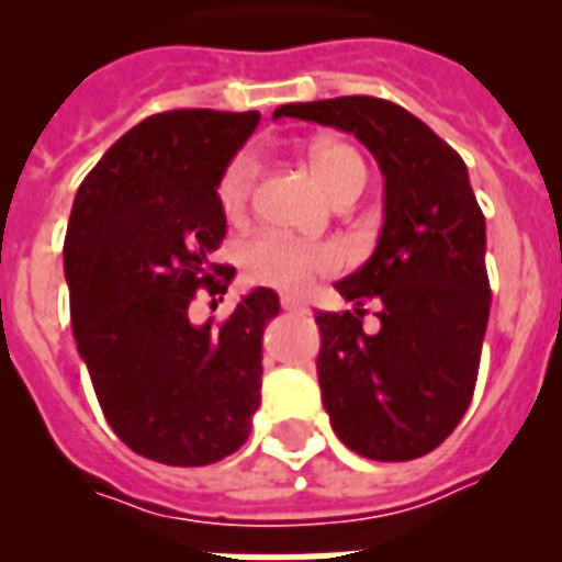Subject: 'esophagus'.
Segmentation results:
<instances>
[{
  "label": "esophagus",
  "mask_w": 562,
  "mask_h": 562,
  "mask_svg": "<svg viewBox=\"0 0 562 562\" xmlns=\"http://www.w3.org/2000/svg\"><path fill=\"white\" fill-rule=\"evenodd\" d=\"M282 308H285V312H306V303H303V300L300 297H291V294H282Z\"/></svg>",
  "instance_id": "34e87169"
}]
</instances>
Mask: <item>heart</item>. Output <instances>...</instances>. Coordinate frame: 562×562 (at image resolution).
<instances>
[{"label": "heart", "mask_w": 562, "mask_h": 562, "mask_svg": "<svg viewBox=\"0 0 562 562\" xmlns=\"http://www.w3.org/2000/svg\"><path fill=\"white\" fill-rule=\"evenodd\" d=\"M308 162L329 198L344 189L359 187L368 175L359 154L341 143L315 145L308 154ZM256 169H259V162H256L254 151H241L227 162V169L221 171L218 203L227 215H238L247 206L250 192H254ZM335 265H338V254L329 245H308V241L277 236V233L254 238L245 250L247 273L256 282L282 291H303L317 273L333 271Z\"/></svg>", "instance_id": "1"}]
</instances>
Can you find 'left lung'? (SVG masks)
Masks as SVG:
<instances>
[{
  "label": "left lung",
  "mask_w": 562,
  "mask_h": 562,
  "mask_svg": "<svg viewBox=\"0 0 562 562\" xmlns=\"http://www.w3.org/2000/svg\"><path fill=\"white\" fill-rule=\"evenodd\" d=\"M338 127L375 157L384 221L359 271L335 282L352 312H317V382L335 435L370 461H414L470 408L490 317L487 224L461 154L373 95L282 104L273 119ZM364 302L380 329L360 326Z\"/></svg>",
  "instance_id": "obj_1"
}]
</instances>
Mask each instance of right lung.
Masks as SVG:
<instances>
[{"instance_id":"1","label":"right lung","mask_w":562,"mask_h":562,"mask_svg":"<svg viewBox=\"0 0 562 562\" xmlns=\"http://www.w3.org/2000/svg\"><path fill=\"white\" fill-rule=\"evenodd\" d=\"M256 125V110L148 116L75 194L64 273L78 356L119 440L157 463L233 454L262 400L277 291L254 289L224 324L189 321L194 291L224 294L236 273L212 262L227 233L218 180Z\"/></svg>"}]
</instances>
